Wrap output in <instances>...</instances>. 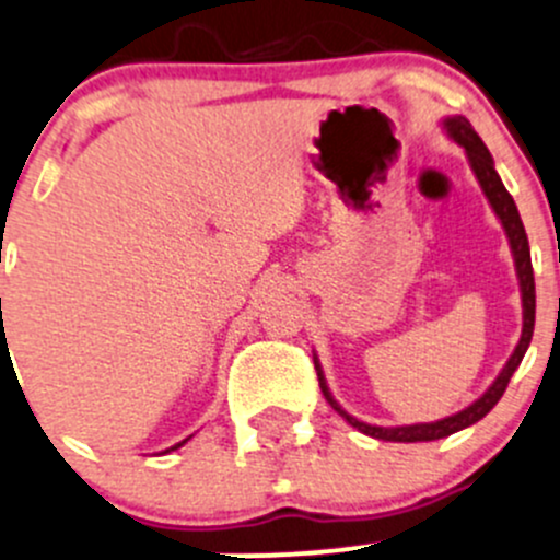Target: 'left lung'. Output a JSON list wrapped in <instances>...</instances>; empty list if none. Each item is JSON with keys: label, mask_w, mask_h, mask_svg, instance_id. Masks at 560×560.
Instances as JSON below:
<instances>
[{"label": "left lung", "mask_w": 560, "mask_h": 560, "mask_svg": "<svg viewBox=\"0 0 560 560\" xmlns=\"http://www.w3.org/2000/svg\"><path fill=\"white\" fill-rule=\"evenodd\" d=\"M447 131H451L453 140L458 142L460 148H464L466 155H469L471 170H475V175H477V180H480L482 191H486L488 201H491V207L495 210V215H499L501 226H504L506 237H510L512 253H515L517 278H521V291H523V334H521V342H517L515 353H512V359L506 361L504 372H501L499 377H495V383L486 390V396H480V399H477L475 405L460 409V412L453 415V418L436 420V423L401 425V429H383V425L361 423V420H355L353 415L345 412V409L339 407L337 401H334V396L328 394L326 380H323V372H320L318 361H315V369H318L320 390H323V396H326L328 405L337 409V412L342 415V418L348 420V423L353 425V429H359L361 434H369V436H374V440H383V442H431V440H442V436H451V434H455V431L466 429V425H471V423H477V420H480V418H486V415L495 407V401H499L501 396H504L506 385H510L512 372H515V369L521 366L523 355H526L528 345H532L534 318H537V291H534L532 253H528V237H526V229H523L521 212H517L515 201H512V196L504 188V183H501V177L495 175L491 153H488L486 142H482L480 137H477V131L471 129L469 120L460 118V115H455V118H447Z\"/></svg>", "instance_id": "obj_1"}]
</instances>
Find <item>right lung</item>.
<instances>
[{
    "label": "right lung",
    "instance_id": "right-lung-1",
    "mask_svg": "<svg viewBox=\"0 0 560 560\" xmlns=\"http://www.w3.org/2000/svg\"><path fill=\"white\" fill-rule=\"evenodd\" d=\"M0 302H2V299H0ZM180 445H183V442H180ZM180 445H175V447H180ZM175 447H170V451H175Z\"/></svg>",
    "mask_w": 560,
    "mask_h": 560
}]
</instances>
